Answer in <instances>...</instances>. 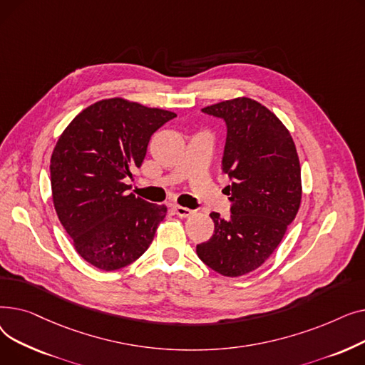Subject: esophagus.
I'll return each instance as SVG.
<instances>
[{
	"instance_id": "34e87169",
	"label": "esophagus",
	"mask_w": 365,
	"mask_h": 365,
	"mask_svg": "<svg viewBox=\"0 0 365 365\" xmlns=\"http://www.w3.org/2000/svg\"><path fill=\"white\" fill-rule=\"evenodd\" d=\"M173 210H175V213L179 216V217H189L190 215H192L194 212L190 208H186V207H182V205H173Z\"/></svg>"
}]
</instances>
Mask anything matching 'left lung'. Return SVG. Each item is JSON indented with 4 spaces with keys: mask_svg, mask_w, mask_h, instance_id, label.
<instances>
[{
    "mask_svg": "<svg viewBox=\"0 0 365 365\" xmlns=\"http://www.w3.org/2000/svg\"><path fill=\"white\" fill-rule=\"evenodd\" d=\"M226 123L222 168L231 219L210 217L215 234L197 245L198 257L223 277L253 272L279 245L300 207V163L290 131L262 103L237 98L202 109Z\"/></svg>",
    "mask_w": 365,
    "mask_h": 365,
    "instance_id": "1",
    "label": "left lung"
}]
</instances>
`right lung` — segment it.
<instances>
[{
    "label": "right lung",
    "mask_w": 365,
    "mask_h": 365,
    "mask_svg": "<svg viewBox=\"0 0 365 365\" xmlns=\"http://www.w3.org/2000/svg\"><path fill=\"white\" fill-rule=\"evenodd\" d=\"M175 112L121 98L99 101L80 112L57 140L50 160L57 217L86 262L117 271L150 245L165 205L128 194L149 139Z\"/></svg>",
    "instance_id": "obj_1"
}]
</instances>
